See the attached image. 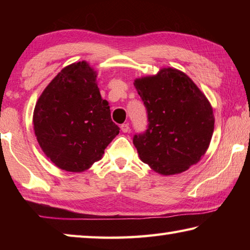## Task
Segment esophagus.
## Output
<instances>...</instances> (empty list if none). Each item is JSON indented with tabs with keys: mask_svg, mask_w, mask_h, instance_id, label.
I'll return each instance as SVG.
<instances>
[{
	"mask_svg": "<svg viewBox=\"0 0 250 250\" xmlns=\"http://www.w3.org/2000/svg\"><path fill=\"white\" fill-rule=\"evenodd\" d=\"M121 130H122V132H125V133H126V132H130V126H129V124H124V125H121Z\"/></svg>",
	"mask_w": 250,
	"mask_h": 250,
	"instance_id": "obj_1",
	"label": "esophagus"
}]
</instances>
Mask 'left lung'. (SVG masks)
Segmentation results:
<instances>
[{"mask_svg": "<svg viewBox=\"0 0 250 250\" xmlns=\"http://www.w3.org/2000/svg\"><path fill=\"white\" fill-rule=\"evenodd\" d=\"M146 109L147 125L133 135L143 162L163 175L182 173L205 154L214 131L208 100L184 73L162 69L134 82Z\"/></svg>", "mask_w": 250, "mask_h": 250, "instance_id": "obj_1", "label": "left lung"}]
</instances>
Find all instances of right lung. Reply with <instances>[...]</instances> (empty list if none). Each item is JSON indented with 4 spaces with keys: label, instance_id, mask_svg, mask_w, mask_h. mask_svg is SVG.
I'll list each match as a JSON object with an SVG mask.
<instances>
[{
    "label": "right lung",
    "instance_id": "add662e5",
    "mask_svg": "<svg viewBox=\"0 0 250 250\" xmlns=\"http://www.w3.org/2000/svg\"><path fill=\"white\" fill-rule=\"evenodd\" d=\"M96 77L86 62L65 67L45 88L34 109L37 141L62 170H87L119 133Z\"/></svg>",
    "mask_w": 250,
    "mask_h": 250
}]
</instances>
